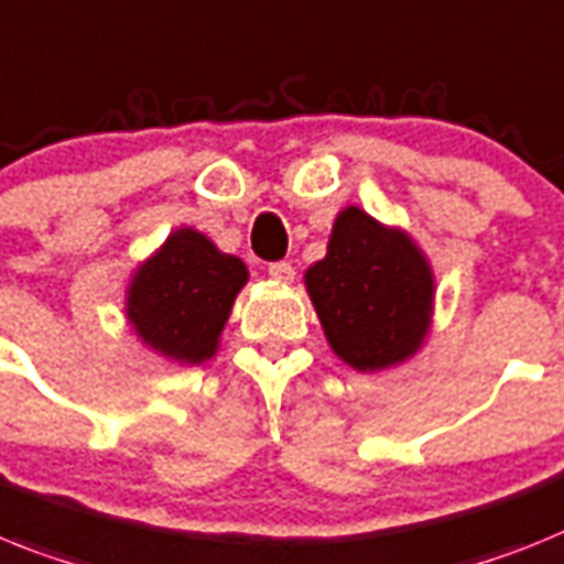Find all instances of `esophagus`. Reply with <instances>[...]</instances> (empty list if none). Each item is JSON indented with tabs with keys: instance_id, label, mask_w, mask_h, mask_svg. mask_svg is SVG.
Returning a JSON list of instances; mask_svg holds the SVG:
<instances>
[{
	"instance_id": "esophagus-1",
	"label": "esophagus",
	"mask_w": 564,
	"mask_h": 564,
	"mask_svg": "<svg viewBox=\"0 0 564 564\" xmlns=\"http://www.w3.org/2000/svg\"><path fill=\"white\" fill-rule=\"evenodd\" d=\"M267 272L272 274L274 281H283V283H290L292 278H295V267H292L290 260H274V263H269Z\"/></svg>"
}]
</instances>
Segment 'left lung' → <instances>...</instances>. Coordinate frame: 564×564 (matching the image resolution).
<instances>
[{"mask_svg": "<svg viewBox=\"0 0 564 564\" xmlns=\"http://www.w3.org/2000/svg\"><path fill=\"white\" fill-rule=\"evenodd\" d=\"M306 290L326 340L361 372L401 364L424 344L433 272L404 231L358 206L338 215L326 258L306 269Z\"/></svg>", "mask_w": 564, "mask_h": 564, "instance_id": "left-lung-1", "label": "left lung"}]
</instances>
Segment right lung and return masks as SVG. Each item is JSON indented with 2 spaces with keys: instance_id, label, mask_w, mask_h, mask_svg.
Wrapping results in <instances>:
<instances>
[{
  "instance_id": "add662e5",
  "label": "right lung",
  "mask_w": 564,
  "mask_h": 564,
  "mask_svg": "<svg viewBox=\"0 0 564 564\" xmlns=\"http://www.w3.org/2000/svg\"><path fill=\"white\" fill-rule=\"evenodd\" d=\"M246 278L243 260L217 252L200 231L177 229L137 269L129 290V321L160 355L180 364H200L215 355Z\"/></svg>"
}]
</instances>
